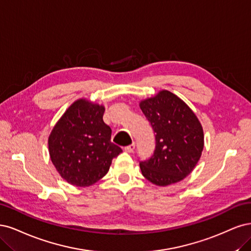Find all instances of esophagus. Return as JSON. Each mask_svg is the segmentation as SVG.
Masks as SVG:
<instances>
[{"label": "esophagus", "instance_id": "1", "mask_svg": "<svg viewBox=\"0 0 251 251\" xmlns=\"http://www.w3.org/2000/svg\"><path fill=\"white\" fill-rule=\"evenodd\" d=\"M134 148H135V145L131 144V145H129V146L125 147V151L128 153H132L134 151Z\"/></svg>", "mask_w": 251, "mask_h": 251}]
</instances>
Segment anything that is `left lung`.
<instances>
[{
    "label": "left lung",
    "mask_w": 251,
    "mask_h": 251,
    "mask_svg": "<svg viewBox=\"0 0 251 251\" xmlns=\"http://www.w3.org/2000/svg\"><path fill=\"white\" fill-rule=\"evenodd\" d=\"M140 107L155 133V150L141 161L143 176L159 187L176 183L197 165L204 146L201 123L175 94L163 90L142 100Z\"/></svg>",
    "instance_id": "obj_1"
}]
</instances>
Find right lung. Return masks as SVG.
<instances>
[{
	"mask_svg": "<svg viewBox=\"0 0 251 251\" xmlns=\"http://www.w3.org/2000/svg\"><path fill=\"white\" fill-rule=\"evenodd\" d=\"M104 106L78 99L55 124L48 140L50 157L64 180L90 187L106 175L111 160L122 149L110 142L111 129L104 123Z\"/></svg>",
	"mask_w": 251,
	"mask_h": 251,
	"instance_id": "add662e5",
	"label": "right lung"
}]
</instances>
